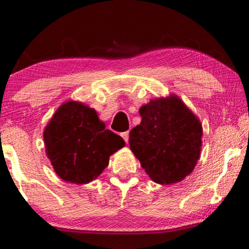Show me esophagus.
<instances>
[{
  "mask_svg": "<svg viewBox=\"0 0 249 249\" xmlns=\"http://www.w3.org/2000/svg\"><path fill=\"white\" fill-rule=\"evenodd\" d=\"M121 136L123 137V140H124L126 142H128V137H129V133H128V132H124V133H122V134H121Z\"/></svg>",
  "mask_w": 249,
  "mask_h": 249,
  "instance_id": "esophagus-1",
  "label": "esophagus"
}]
</instances>
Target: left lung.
Returning <instances> with one entry per match:
<instances>
[{"instance_id": "8db88e82", "label": "left lung", "mask_w": 249, "mask_h": 249, "mask_svg": "<svg viewBox=\"0 0 249 249\" xmlns=\"http://www.w3.org/2000/svg\"><path fill=\"white\" fill-rule=\"evenodd\" d=\"M142 122L129 133V148L156 183L182 181L196 166L202 124L178 95L150 100L140 108Z\"/></svg>"}]
</instances>
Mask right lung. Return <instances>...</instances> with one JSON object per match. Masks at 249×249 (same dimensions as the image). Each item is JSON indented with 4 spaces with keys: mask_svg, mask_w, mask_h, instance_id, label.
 Segmentation results:
<instances>
[{
    "mask_svg": "<svg viewBox=\"0 0 249 249\" xmlns=\"http://www.w3.org/2000/svg\"><path fill=\"white\" fill-rule=\"evenodd\" d=\"M46 155L59 178L74 184L95 180L108 166L109 156L123 148L119 135L105 129L94 108L67 101L44 129Z\"/></svg>",
    "mask_w": 249,
    "mask_h": 249,
    "instance_id": "add662e5",
    "label": "right lung"
}]
</instances>
